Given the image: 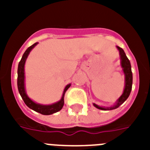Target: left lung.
<instances>
[{
    "mask_svg": "<svg viewBox=\"0 0 150 150\" xmlns=\"http://www.w3.org/2000/svg\"><path fill=\"white\" fill-rule=\"evenodd\" d=\"M120 52V60H121V67L122 68L123 73L125 74V88L123 93L121 96L118 98L116 100L114 105H112V107H101V106L97 105V104H93L94 107L99 110H114L118 108L121 104H122L128 96L130 95L131 91H132V79H133V76H132V66H131V63L128 59L127 58L126 55L125 53L124 50L122 48L116 46Z\"/></svg>",
    "mask_w": 150,
    "mask_h": 150,
    "instance_id": "8db88e82",
    "label": "left lung"
}]
</instances>
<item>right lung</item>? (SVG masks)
Masks as SVG:
<instances>
[{
    "label": "right lung",
    "mask_w": 150,
    "mask_h": 150,
    "mask_svg": "<svg viewBox=\"0 0 150 150\" xmlns=\"http://www.w3.org/2000/svg\"><path fill=\"white\" fill-rule=\"evenodd\" d=\"M38 43H35L30 46V47L26 50L25 52V53L23 54L22 57V59L18 63V79H17V86H18V92L20 94L21 97H22V100H24L25 104L30 108V109L36 111V112H40L43 115H51L53 114L55 112H59V110L62 109L64 104V94H65L66 91L70 88L71 86V83L67 84L65 86L64 89L63 94H62V98L60 100L55 102L54 104H49V105H44V104H40L35 103L34 100L28 96L27 93L25 91V64L26 59H27L28 56L30 52L32 50L33 48H34V46L38 44Z\"/></svg>",
    "instance_id": "obj_1"
}]
</instances>
